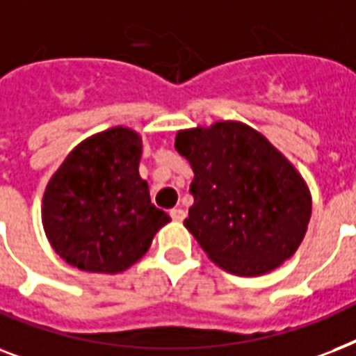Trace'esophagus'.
<instances>
[{"mask_svg":"<svg viewBox=\"0 0 356 356\" xmlns=\"http://www.w3.org/2000/svg\"><path fill=\"white\" fill-rule=\"evenodd\" d=\"M170 217H172V219H175V221H184V219H186V211H184V209L181 208H175V209H170Z\"/></svg>","mask_w":356,"mask_h":356,"instance_id":"esophagus-1","label":"esophagus"}]
</instances>
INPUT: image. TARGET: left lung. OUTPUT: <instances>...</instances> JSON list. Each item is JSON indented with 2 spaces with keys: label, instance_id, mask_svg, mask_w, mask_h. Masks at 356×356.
Segmentation results:
<instances>
[{
  "label": "left lung",
  "instance_id": "8db88e82",
  "mask_svg": "<svg viewBox=\"0 0 356 356\" xmlns=\"http://www.w3.org/2000/svg\"><path fill=\"white\" fill-rule=\"evenodd\" d=\"M195 202L184 227L211 261L238 277L271 273L296 254L312 195L296 165L266 135L238 120L180 129Z\"/></svg>",
  "mask_w": 356,
  "mask_h": 356
}]
</instances>
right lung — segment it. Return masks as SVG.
<instances>
[{"instance_id":"1","label":"right lung","mask_w":356,"mask_h":356,"mask_svg":"<svg viewBox=\"0 0 356 356\" xmlns=\"http://www.w3.org/2000/svg\"><path fill=\"white\" fill-rule=\"evenodd\" d=\"M140 154V135L115 126L81 140L49 178L42 227L66 264L104 275L126 271L170 221L139 176Z\"/></svg>"}]
</instances>
